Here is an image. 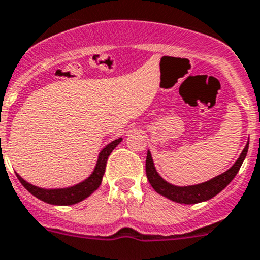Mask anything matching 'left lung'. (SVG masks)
Listing matches in <instances>:
<instances>
[{
    "label": "left lung",
    "instance_id": "left-lung-1",
    "mask_svg": "<svg viewBox=\"0 0 260 260\" xmlns=\"http://www.w3.org/2000/svg\"><path fill=\"white\" fill-rule=\"evenodd\" d=\"M248 148L249 142L246 143L245 148L243 150L238 161L228 171L222 173L221 175L216 176V178L211 179V180L206 181V183L189 186H175L164 180L158 175L157 171H156L150 151H147V157H146V175H147L151 186L158 194L169 198V200L174 201V202L184 203V205H194V203L205 202V201H208L212 197H215L216 194L220 193L222 189H225L231 183V180L238 174L246 153H248Z\"/></svg>",
    "mask_w": 260,
    "mask_h": 260
}]
</instances>
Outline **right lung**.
Masks as SVG:
<instances>
[{
    "label": "right lung",
    "mask_w": 260,
    "mask_h": 260,
    "mask_svg": "<svg viewBox=\"0 0 260 260\" xmlns=\"http://www.w3.org/2000/svg\"><path fill=\"white\" fill-rule=\"evenodd\" d=\"M120 141H122V138H118V140L113 141V142H110L109 145H107L103 148L102 152L99 153L96 166H95L91 175H90L86 180L82 181V183L77 184V185L70 186V188L64 189H43L38 188V186L35 185H31V184H29L27 181H25L19 174H16V176L20 180V183L24 185V188L26 189L27 191H30L34 197L43 201V202L57 206L75 205V203L81 202L82 200L89 197L92 191H95L99 188V185L102 184L103 175H104L105 173V166H107L108 157H109V155L112 153V151L119 145Z\"/></svg>",
    "instance_id": "obj_1"
}]
</instances>
